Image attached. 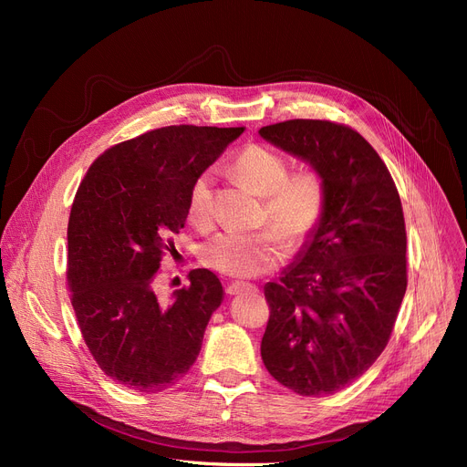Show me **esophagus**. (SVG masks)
I'll return each mask as SVG.
<instances>
[{
	"label": "esophagus",
	"instance_id": "1",
	"mask_svg": "<svg viewBox=\"0 0 467 467\" xmlns=\"http://www.w3.org/2000/svg\"><path fill=\"white\" fill-rule=\"evenodd\" d=\"M255 288V285H251V282H242V280H235V282H230L228 285V294L230 296H235V294H239V292H244V290H253Z\"/></svg>",
	"mask_w": 467,
	"mask_h": 467
}]
</instances>
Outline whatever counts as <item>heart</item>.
Listing matches in <instances>:
<instances>
[{"mask_svg":"<svg viewBox=\"0 0 467 467\" xmlns=\"http://www.w3.org/2000/svg\"><path fill=\"white\" fill-rule=\"evenodd\" d=\"M232 173L265 199V220L259 232H218L201 245V261L228 276H257L271 271L285 257V236L290 245H300L314 234L325 210V182L316 171L290 175V165L278 151L251 144L232 161ZM214 171L196 175L187 194V214L196 225L212 220Z\"/></svg>","mask_w":467,"mask_h":467,"instance_id":"b5f03b06","label":"heart"}]
</instances>
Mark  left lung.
Here are the masks:
<instances>
[{
  "label": "left lung",
  "instance_id": "1",
  "mask_svg": "<svg viewBox=\"0 0 467 467\" xmlns=\"http://www.w3.org/2000/svg\"><path fill=\"white\" fill-rule=\"evenodd\" d=\"M261 138L325 182V210L278 282L261 357L282 386L323 398L360 378L386 348L407 290V235L398 189L376 150L348 126L286 120Z\"/></svg>",
  "mask_w": 467,
  "mask_h": 467
}]
</instances>
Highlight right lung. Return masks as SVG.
Listing matches in <instances>:
<instances>
[{"label":"right lung","instance_id":"right-lung-1","mask_svg":"<svg viewBox=\"0 0 467 467\" xmlns=\"http://www.w3.org/2000/svg\"><path fill=\"white\" fill-rule=\"evenodd\" d=\"M244 130L165 126L109 148L81 181L67 223L72 306L99 368L126 388L161 391L199 357L220 278L194 268L167 306L153 278L169 235L185 228L192 179Z\"/></svg>","mask_w":467,"mask_h":467}]
</instances>
